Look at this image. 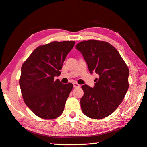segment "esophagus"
I'll use <instances>...</instances> for the list:
<instances>
[{
  "instance_id": "1",
  "label": "esophagus",
  "mask_w": 147,
  "mask_h": 147,
  "mask_svg": "<svg viewBox=\"0 0 147 147\" xmlns=\"http://www.w3.org/2000/svg\"><path fill=\"white\" fill-rule=\"evenodd\" d=\"M73 86H74V88H79V87H80V85H79L78 83H73Z\"/></svg>"
}]
</instances>
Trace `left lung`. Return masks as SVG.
Wrapping results in <instances>:
<instances>
[{"instance_id": "8db88e82", "label": "left lung", "mask_w": 147, "mask_h": 147, "mask_svg": "<svg viewBox=\"0 0 147 147\" xmlns=\"http://www.w3.org/2000/svg\"><path fill=\"white\" fill-rule=\"evenodd\" d=\"M76 49L83 54L91 73L98 74L95 86H82L80 104L83 113L92 119H102L114 112L129 88V69L119 53L108 42L82 41Z\"/></svg>"}]
</instances>
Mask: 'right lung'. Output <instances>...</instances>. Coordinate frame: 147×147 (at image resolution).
I'll use <instances>...</instances> for the list:
<instances>
[{
    "label": "right lung",
    "instance_id": "add662e5",
    "mask_svg": "<svg viewBox=\"0 0 147 147\" xmlns=\"http://www.w3.org/2000/svg\"><path fill=\"white\" fill-rule=\"evenodd\" d=\"M74 41H54L36 48L21 67L20 85L24 102L37 116L52 119L62 114L73 85L62 84L54 76Z\"/></svg>",
    "mask_w": 147,
    "mask_h": 147
}]
</instances>
